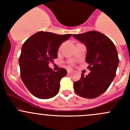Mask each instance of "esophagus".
I'll list each match as a JSON object with an SVG mask.
<instances>
[{"mask_svg":"<svg viewBox=\"0 0 130 130\" xmlns=\"http://www.w3.org/2000/svg\"><path fill=\"white\" fill-rule=\"evenodd\" d=\"M72 72V70H70V69H68V70H67V73H71Z\"/></svg>","mask_w":130,"mask_h":130,"instance_id":"1","label":"esophagus"}]
</instances>
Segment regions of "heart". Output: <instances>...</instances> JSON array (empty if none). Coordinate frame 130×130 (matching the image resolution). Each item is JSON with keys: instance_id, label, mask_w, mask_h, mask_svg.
Here are the masks:
<instances>
[{"instance_id": "1", "label": "heart", "mask_w": 130, "mask_h": 130, "mask_svg": "<svg viewBox=\"0 0 130 130\" xmlns=\"http://www.w3.org/2000/svg\"><path fill=\"white\" fill-rule=\"evenodd\" d=\"M60 50V48H59V50Z\"/></svg>"}]
</instances>
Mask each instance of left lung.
Segmentation results:
<instances>
[{
    "instance_id": "1",
    "label": "left lung",
    "mask_w": 130,
    "mask_h": 130,
    "mask_svg": "<svg viewBox=\"0 0 130 130\" xmlns=\"http://www.w3.org/2000/svg\"><path fill=\"white\" fill-rule=\"evenodd\" d=\"M87 47L86 61L90 72L73 83L74 90L87 99L98 98L108 89L116 76L119 63L117 50L113 42L101 32L90 31L73 35Z\"/></svg>"
}]
</instances>
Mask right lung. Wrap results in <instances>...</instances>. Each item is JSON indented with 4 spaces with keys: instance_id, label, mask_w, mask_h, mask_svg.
<instances>
[{
    "instance_id": "right-lung-1",
    "label": "right lung",
    "mask_w": 130,
    "mask_h": 130,
    "mask_svg": "<svg viewBox=\"0 0 130 130\" xmlns=\"http://www.w3.org/2000/svg\"><path fill=\"white\" fill-rule=\"evenodd\" d=\"M71 36L39 31L23 44L19 58L21 77L26 88L36 98L50 99L59 92L60 82L66 76L67 70L60 68L55 72L48 65L57 58L58 48Z\"/></svg>"
}]
</instances>
